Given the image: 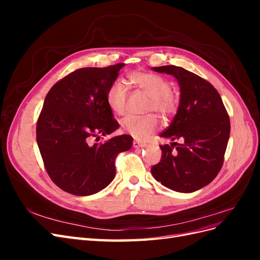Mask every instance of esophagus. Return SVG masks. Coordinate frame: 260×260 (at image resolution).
<instances>
[{
  "mask_svg": "<svg viewBox=\"0 0 260 260\" xmlns=\"http://www.w3.org/2000/svg\"><path fill=\"white\" fill-rule=\"evenodd\" d=\"M133 147L135 148H139V147H144V146H146V144L145 143H143V142H139V141H133Z\"/></svg>",
  "mask_w": 260,
  "mask_h": 260,
  "instance_id": "obj_1",
  "label": "esophagus"
}]
</instances>
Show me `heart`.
<instances>
[{"mask_svg": "<svg viewBox=\"0 0 260 260\" xmlns=\"http://www.w3.org/2000/svg\"><path fill=\"white\" fill-rule=\"evenodd\" d=\"M130 82L151 99L149 111H155L168 117L174 114L178 106L175 94L171 92V83L164 77L144 72H136L129 76ZM109 108L117 114L123 115L127 111L128 88L121 80L112 83L106 94ZM122 130L138 140H145L158 129L159 121L155 116H127L120 122Z\"/></svg>", "mask_w": 260, "mask_h": 260, "instance_id": "b5f03b06", "label": "heart"}]
</instances>
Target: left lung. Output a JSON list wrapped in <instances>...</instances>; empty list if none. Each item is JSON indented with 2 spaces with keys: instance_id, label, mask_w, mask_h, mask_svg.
<instances>
[{
  "instance_id": "left-lung-1",
  "label": "left lung",
  "mask_w": 260,
  "mask_h": 260,
  "mask_svg": "<svg viewBox=\"0 0 260 260\" xmlns=\"http://www.w3.org/2000/svg\"><path fill=\"white\" fill-rule=\"evenodd\" d=\"M152 69L175 77L180 86L177 114L160 133L172 143L160 146L161 159L152 167V175L172 191L195 192L209 184L222 167L229 116L218 91L200 76L174 65ZM176 139L180 143H174Z\"/></svg>"
}]
</instances>
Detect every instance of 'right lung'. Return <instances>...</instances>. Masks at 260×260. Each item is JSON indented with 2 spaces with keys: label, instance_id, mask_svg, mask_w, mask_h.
I'll return each mask as SVG.
<instances>
[{
  "label": "right lung",
  "instance_id": "1",
  "mask_svg": "<svg viewBox=\"0 0 260 260\" xmlns=\"http://www.w3.org/2000/svg\"><path fill=\"white\" fill-rule=\"evenodd\" d=\"M123 66L78 69L55 83L44 100L37 143L46 171L62 191L77 196L102 191L115 178L117 155L132 146L128 135L92 144L119 128L106 94Z\"/></svg>",
  "mask_w": 260,
  "mask_h": 260
}]
</instances>
